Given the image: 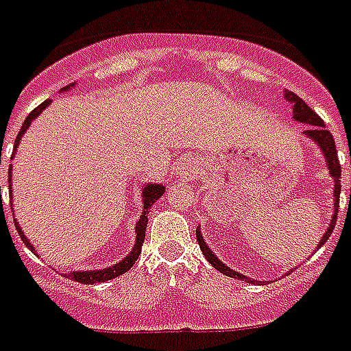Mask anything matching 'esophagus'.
Returning a JSON list of instances; mask_svg holds the SVG:
<instances>
[{"label": "esophagus", "mask_w": 351, "mask_h": 351, "mask_svg": "<svg viewBox=\"0 0 351 351\" xmlns=\"http://www.w3.org/2000/svg\"><path fill=\"white\" fill-rule=\"evenodd\" d=\"M178 178H182V180H193L199 173V165H197L195 160H184V162L178 163Z\"/></svg>", "instance_id": "1"}]
</instances>
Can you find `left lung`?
Instances as JSON below:
<instances>
[{"label":"left lung","instance_id":"8db88e82","mask_svg":"<svg viewBox=\"0 0 351 351\" xmlns=\"http://www.w3.org/2000/svg\"><path fill=\"white\" fill-rule=\"evenodd\" d=\"M287 100H290V102L294 104L292 108H294V119L298 121V123H305L308 126V130H305V136L308 137V139H313L318 147H320V150L324 152V156H326V165H328L329 169V175H331V178H333L335 182V210H333V217H331V223H329L328 230H326V234L322 236L320 243L316 245V249L322 247L326 241H328V238L331 236V232H333L335 228V223H337V215H339V197H341V163H339V156H337V147H335V139L333 136H331V132L329 130H326V126H324V121H322L320 117L316 115L311 108H308L307 104L301 100L300 96L292 95V93H287ZM350 163H351V156H350ZM350 202H351V186H350ZM197 241H199V247H201L202 255L206 256V261L214 266L217 271H221V274H225L227 277H234V279H240V281H251L249 277H245V275L238 274V271H234V269L227 268L225 264H223L217 256L210 251V247L206 245V241H204V238H202L201 234V228H197ZM255 282V281H251Z\"/></svg>","mask_w":351,"mask_h":351}]
</instances>
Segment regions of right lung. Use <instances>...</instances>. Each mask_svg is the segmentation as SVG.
Wrapping results in <instances>:
<instances>
[{"label":"right lung","instance_id":"1","mask_svg":"<svg viewBox=\"0 0 351 351\" xmlns=\"http://www.w3.org/2000/svg\"><path fill=\"white\" fill-rule=\"evenodd\" d=\"M63 90H69V87H64ZM51 100H46V102H43L40 106H37L35 110L31 111L29 115L25 117V121H23L22 128H20V132H18V137L16 141H14V150L18 149V143H20V139H22L23 132L29 128V124L33 119H37L40 113H43V110H46L48 108V104H50ZM14 154V152H12ZM1 160V158H0ZM1 165V162H0ZM10 171V169H9ZM9 184H10V173H9ZM9 191H12L9 186ZM163 191H165V188H163L162 184H147L145 188H143V215L139 217V221H137L136 225V245H134V249H132V253L130 255H126L121 262H117L115 266H110V268H104V269H87V271H72V274H69V277L72 279V281H77L82 282V285H95V282H106V281H111V279H115V277H119V275L126 274L134 264H136L137 256H139V253H141V245L143 241H145V228H147V223H149V217H147V214H149L150 206L154 204L160 197L163 195ZM0 202H1V188H0ZM14 225H16V221H14ZM16 230L18 234H20V238L23 240V243L27 245V247L35 253V247L31 245L29 240L25 238V234L22 232V228L18 227L16 225Z\"/></svg>","mask_w":351,"mask_h":351}]
</instances>
